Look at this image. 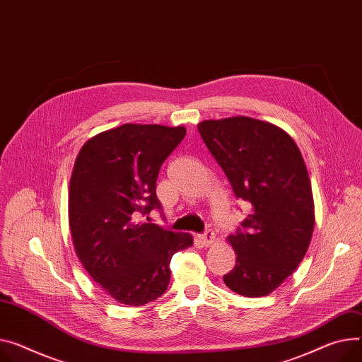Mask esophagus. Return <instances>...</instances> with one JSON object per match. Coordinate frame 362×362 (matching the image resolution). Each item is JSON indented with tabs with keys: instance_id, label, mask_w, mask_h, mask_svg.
Returning a JSON list of instances; mask_svg holds the SVG:
<instances>
[{
	"instance_id": "obj_1",
	"label": "esophagus",
	"mask_w": 362,
	"mask_h": 362,
	"mask_svg": "<svg viewBox=\"0 0 362 362\" xmlns=\"http://www.w3.org/2000/svg\"><path fill=\"white\" fill-rule=\"evenodd\" d=\"M199 239H200V242H202L204 246H210L211 243H214L216 236H214L213 230H206L203 235L199 236Z\"/></svg>"
}]
</instances>
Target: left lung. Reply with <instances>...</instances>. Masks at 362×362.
<instances>
[{
	"label": "left lung",
	"instance_id": "left-lung-1",
	"mask_svg": "<svg viewBox=\"0 0 362 362\" xmlns=\"http://www.w3.org/2000/svg\"><path fill=\"white\" fill-rule=\"evenodd\" d=\"M199 132L236 199L251 204L228 238L236 265L223 281L245 297L267 296L298 267L313 235V194L303 156L288 133L251 117L206 120Z\"/></svg>",
	"mask_w": 362,
	"mask_h": 362
}]
</instances>
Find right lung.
<instances>
[{
    "instance_id": "add662e5",
    "label": "right lung",
    "mask_w": 362,
    "mask_h": 362,
    "mask_svg": "<svg viewBox=\"0 0 362 362\" xmlns=\"http://www.w3.org/2000/svg\"><path fill=\"white\" fill-rule=\"evenodd\" d=\"M184 136L182 126L127 123L94 136L76 156L68 204L74 247L93 280L122 304L160 297L173 255L192 245L189 233L137 220L160 210V165Z\"/></svg>"
}]
</instances>
